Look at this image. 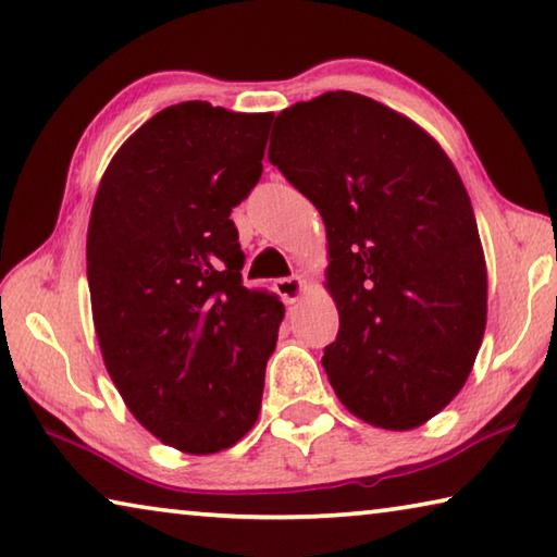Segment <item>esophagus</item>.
<instances>
[{"label":"esophagus","instance_id":"1","mask_svg":"<svg viewBox=\"0 0 557 557\" xmlns=\"http://www.w3.org/2000/svg\"><path fill=\"white\" fill-rule=\"evenodd\" d=\"M275 289H277V295H280L282 299H285L287 305H293V302H297L299 297L305 295L307 285H305L302 277L293 275V277H282V280H277V282H275Z\"/></svg>","mask_w":557,"mask_h":557}]
</instances>
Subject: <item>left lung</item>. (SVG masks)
I'll list each match as a JSON object with an SVG mask.
<instances>
[{"mask_svg": "<svg viewBox=\"0 0 557 557\" xmlns=\"http://www.w3.org/2000/svg\"><path fill=\"white\" fill-rule=\"evenodd\" d=\"M268 158L326 227L334 394L386 431L434 419L463 389L488 312L479 225L451 158L419 123L351 91L280 111Z\"/></svg>", "mask_w": 557, "mask_h": 557, "instance_id": "8db88e82", "label": "left lung"}]
</instances>
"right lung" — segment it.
Returning a JSON list of instances; mask_svg holds the SVG:
<instances>
[{"label":"right lung","instance_id":"1","mask_svg":"<svg viewBox=\"0 0 557 557\" xmlns=\"http://www.w3.org/2000/svg\"><path fill=\"white\" fill-rule=\"evenodd\" d=\"M272 113L168 106L111 158L86 235L106 372L144 429L206 456L255 426L285 307L243 285L233 208L262 175Z\"/></svg>","mask_w":557,"mask_h":557}]
</instances>
